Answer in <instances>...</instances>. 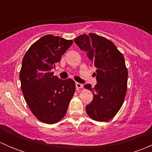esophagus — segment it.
Wrapping results in <instances>:
<instances>
[{"mask_svg": "<svg viewBox=\"0 0 152 152\" xmlns=\"http://www.w3.org/2000/svg\"><path fill=\"white\" fill-rule=\"evenodd\" d=\"M76 89H81L83 87V85L81 83H79V82H76Z\"/></svg>", "mask_w": 152, "mask_h": 152, "instance_id": "34e87169", "label": "esophagus"}]
</instances>
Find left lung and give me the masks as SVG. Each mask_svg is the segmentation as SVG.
Segmentation results:
<instances>
[{
    "label": "left lung",
    "mask_w": 152,
    "mask_h": 152,
    "mask_svg": "<svg viewBox=\"0 0 152 152\" xmlns=\"http://www.w3.org/2000/svg\"><path fill=\"white\" fill-rule=\"evenodd\" d=\"M74 42L97 68L94 88L85 85L93 94L86 112L93 120L108 121L119 111L126 93L128 70L123 54L112 41L94 33L80 35Z\"/></svg>",
    "instance_id": "8db88e82"
}]
</instances>
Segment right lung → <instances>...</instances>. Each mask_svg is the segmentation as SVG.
Masks as SVG:
<instances>
[{
  "label": "right lung",
  "instance_id": "1",
  "mask_svg": "<svg viewBox=\"0 0 152 152\" xmlns=\"http://www.w3.org/2000/svg\"><path fill=\"white\" fill-rule=\"evenodd\" d=\"M73 40L45 35L32 44L22 62L20 79L26 102L34 115L53 124L63 118L76 90L71 79L62 80L51 72Z\"/></svg>",
  "mask_w": 152,
  "mask_h": 152
}]
</instances>
